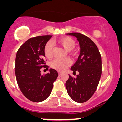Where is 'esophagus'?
I'll return each instance as SVG.
<instances>
[{"label": "esophagus", "instance_id": "esophagus-1", "mask_svg": "<svg viewBox=\"0 0 122 122\" xmlns=\"http://www.w3.org/2000/svg\"><path fill=\"white\" fill-rule=\"evenodd\" d=\"M58 73H59V76H60V75L62 74V73H61V72H60V71L58 72Z\"/></svg>", "mask_w": 122, "mask_h": 122}]
</instances>
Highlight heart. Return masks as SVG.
Segmentation results:
<instances>
[{"mask_svg":"<svg viewBox=\"0 0 122 122\" xmlns=\"http://www.w3.org/2000/svg\"><path fill=\"white\" fill-rule=\"evenodd\" d=\"M57 42L62 46L69 54L74 56L76 53L72 51L76 46V42L70 36H63L57 40ZM54 46L52 42H47L44 47V54L47 59H51L53 54ZM71 65V60L68 58L65 59H56L51 62V66L58 71H63Z\"/></svg>","mask_w":122,"mask_h":122,"instance_id":"obj_1","label":"heart"}]
</instances>
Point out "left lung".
<instances>
[{"label": "left lung", "mask_w": 122, "mask_h": 122, "mask_svg": "<svg viewBox=\"0 0 122 122\" xmlns=\"http://www.w3.org/2000/svg\"><path fill=\"white\" fill-rule=\"evenodd\" d=\"M67 35L77 38L80 45V54L71 68L73 73L79 72L74 78L69 75L65 87L69 96L77 103H84L94 94L101 75V57L94 42L80 33Z\"/></svg>", "instance_id": "left-lung-1"}]
</instances>
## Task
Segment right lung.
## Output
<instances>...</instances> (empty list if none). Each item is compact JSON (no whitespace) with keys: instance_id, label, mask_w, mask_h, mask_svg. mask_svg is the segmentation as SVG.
<instances>
[{"instance_id":"1","label":"right lung","mask_w":122,"mask_h":122,"mask_svg":"<svg viewBox=\"0 0 122 122\" xmlns=\"http://www.w3.org/2000/svg\"><path fill=\"white\" fill-rule=\"evenodd\" d=\"M52 36L31 38L21 45L16 53L15 71L17 83L24 95L33 102L39 103L50 95L54 82L58 77L57 71L52 68L45 75L40 73L41 68H48L43 59V49Z\"/></svg>"}]
</instances>
